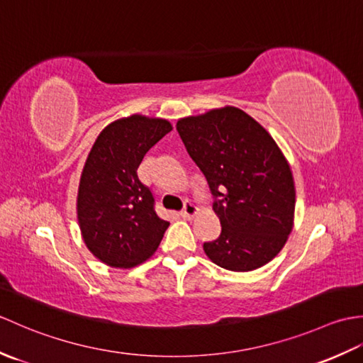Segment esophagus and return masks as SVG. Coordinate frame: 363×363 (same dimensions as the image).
<instances>
[{
	"instance_id": "esophagus-1",
	"label": "esophagus",
	"mask_w": 363,
	"mask_h": 363,
	"mask_svg": "<svg viewBox=\"0 0 363 363\" xmlns=\"http://www.w3.org/2000/svg\"><path fill=\"white\" fill-rule=\"evenodd\" d=\"M196 212H198V207L195 204H191L190 201H186L184 203V209L181 211V217L191 220L196 215Z\"/></svg>"
}]
</instances>
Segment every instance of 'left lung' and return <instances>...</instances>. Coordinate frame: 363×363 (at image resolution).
Wrapping results in <instances>:
<instances>
[{
  "instance_id": "obj_1",
  "label": "left lung",
  "mask_w": 363,
  "mask_h": 363,
  "mask_svg": "<svg viewBox=\"0 0 363 363\" xmlns=\"http://www.w3.org/2000/svg\"><path fill=\"white\" fill-rule=\"evenodd\" d=\"M176 129L220 218V237L203 245L207 257L230 272L264 267L287 242L295 215V182L279 146L233 106L181 118Z\"/></svg>"
}]
</instances>
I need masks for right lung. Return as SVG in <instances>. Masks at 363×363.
<instances>
[{"label": "right lung", "mask_w": 363, "mask_h": 363, "mask_svg": "<svg viewBox=\"0 0 363 363\" xmlns=\"http://www.w3.org/2000/svg\"><path fill=\"white\" fill-rule=\"evenodd\" d=\"M172 129L167 120L130 115L106 126L91 146L81 174L78 220L87 248L106 265L142 264L169 226L156 213L137 168Z\"/></svg>", "instance_id": "add662e5"}]
</instances>
